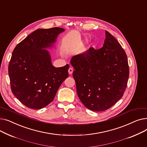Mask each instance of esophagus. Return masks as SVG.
<instances>
[{"label":"esophagus","instance_id":"obj_1","mask_svg":"<svg viewBox=\"0 0 147 147\" xmlns=\"http://www.w3.org/2000/svg\"><path fill=\"white\" fill-rule=\"evenodd\" d=\"M73 72V68L72 67H69L68 69V73L69 74H71Z\"/></svg>","mask_w":147,"mask_h":147}]
</instances>
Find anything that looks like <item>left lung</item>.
I'll return each instance as SVG.
<instances>
[{
    "instance_id": "obj_1",
    "label": "left lung",
    "mask_w": 147,
    "mask_h": 147,
    "mask_svg": "<svg viewBox=\"0 0 147 147\" xmlns=\"http://www.w3.org/2000/svg\"><path fill=\"white\" fill-rule=\"evenodd\" d=\"M71 64L78 96L87 109H109L121 98L127 87L129 68L126 53L119 42L105 31L103 46L90 48L73 57Z\"/></svg>"
}]
</instances>
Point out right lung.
Returning a JSON list of instances; mask_svg holds the SVG:
<instances>
[{"mask_svg":"<svg viewBox=\"0 0 147 147\" xmlns=\"http://www.w3.org/2000/svg\"><path fill=\"white\" fill-rule=\"evenodd\" d=\"M64 28L37 29L18 43L8 66L13 94L25 106L41 109L54 99L61 84L68 77L69 65L55 67L49 52Z\"/></svg>","mask_w":147,"mask_h":147,"instance_id":"right-lung-1","label":"right lung"}]
</instances>
